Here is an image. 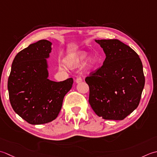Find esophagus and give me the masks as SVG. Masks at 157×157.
Returning <instances> with one entry per match:
<instances>
[{
    "label": "esophagus",
    "instance_id": "obj_1",
    "mask_svg": "<svg viewBox=\"0 0 157 157\" xmlns=\"http://www.w3.org/2000/svg\"><path fill=\"white\" fill-rule=\"evenodd\" d=\"M82 79L81 78V77H77V78H76L75 81H76V83H79V82H82Z\"/></svg>",
    "mask_w": 157,
    "mask_h": 157
}]
</instances>
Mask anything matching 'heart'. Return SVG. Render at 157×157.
I'll use <instances>...</instances> for the list:
<instances>
[{
    "instance_id": "heart-1",
    "label": "heart",
    "mask_w": 157,
    "mask_h": 157,
    "mask_svg": "<svg viewBox=\"0 0 157 157\" xmlns=\"http://www.w3.org/2000/svg\"><path fill=\"white\" fill-rule=\"evenodd\" d=\"M87 57V53L85 52H78L77 53H74L70 54L66 59L67 64L70 68H76L81 66L84 62L85 59ZM96 63V59L95 57H89L87 62L85 63V68L87 70H91L94 68ZM59 68L63 70L65 67L63 65H60Z\"/></svg>"
}]
</instances>
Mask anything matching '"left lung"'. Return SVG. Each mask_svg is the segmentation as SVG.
Listing matches in <instances>:
<instances>
[{
	"instance_id": "1",
	"label": "left lung",
	"mask_w": 157,
	"mask_h": 157,
	"mask_svg": "<svg viewBox=\"0 0 157 157\" xmlns=\"http://www.w3.org/2000/svg\"><path fill=\"white\" fill-rule=\"evenodd\" d=\"M105 54L101 68L85 78L89 102L98 116L123 120L138 106L145 84L142 61L117 39L95 40Z\"/></svg>"
}]
</instances>
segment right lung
Returning <instances> with one entry per match:
<instances>
[{
  "instance_id": "right-lung-1",
  "label": "right lung",
  "mask_w": 157,
  "mask_h": 157,
  "mask_svg": "<svg viewBox=\"0 0 157 157\" xmlns=\"http://www.w3.org/2000/svg\"><path fill=\"white\" fill-rule=\"evenodd\" d=\"M52 43L40 40L19 52L13 61L8 79L9 100L13 109L32 124L55 120L62 108L65 95L72 87L73 79L51 81L47 59Z\"/></svg>"
}]
</instances>
